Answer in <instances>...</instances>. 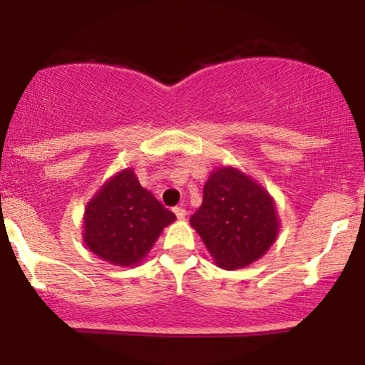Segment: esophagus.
Masks as SVG:
<instances>
[{
  "mask_svg": "<svg viewBox=\"0 0 365 365\" xmlns=\"http://www.w3.org/2000/svg\"><path fill=\"white\" fill-rule=\"evenodd\" d=\"M173 212H175V215H177L178 220H183V217H185V215H187L185 207H182V206H177V207H175V209H173Z\"/></svg>",
  "mask_w": 365,
  "mask_h": 365,
  "instance_id": "esophagus-1",
  "label": "esophagus"
}]
</instances>
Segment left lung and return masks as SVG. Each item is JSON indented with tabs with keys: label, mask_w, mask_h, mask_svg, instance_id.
<instances>
[{
	"label": "left lung",
	"mask_w": 365,
	"mask_h": 365,
	"mask_svg": "<svg viewBox=\"0 0 365 365\" xmlns=\"http://www.w3.org/2000/svg\"><path fill=\"white\" fill-rule=\"evenodd\" d=\"M217 266L238 269L257 261L278 235L269 194L235 168L211 173L202 206L190 217Z\"/></svg>",
	"instance_id": "8db88e82"
}]
</instances>
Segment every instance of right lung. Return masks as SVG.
Wrapping results in <instances>:
<instances>
[{"instance_id":"right-lung-1","label":"right lung","mask_w":365,"mask_h":365,"mask_svg":"<svg viewBox=\"0 0 365 365\" xmlns=\"http://www.w3.org/2000/svg\"><path fill=\"white\" fill-rule=\"evenodd\" d=\"M173 212L123 170L87 204L83 240L94 254L116 266H133L149 252Z\"/></svg>"}]
</instances>
